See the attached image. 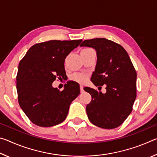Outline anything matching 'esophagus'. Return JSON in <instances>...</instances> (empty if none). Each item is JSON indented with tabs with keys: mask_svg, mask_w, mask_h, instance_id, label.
Instances as JSON below:
<instances>
[{
	"mask_svg": "<svg viewBox=\"0 0 157 157\" xmlns=\"http://www.w3.org/2000/svg\"><path fill=\"white\" fill-rule=\"evenodd\" d=\"M80 91H81V93L84 91V86H82V85H80Z\"/></svg>",
	"mask_w": 157,
	"mask_h": 157,
	"instance_id": "esophagus-1",
	"label": "esophagus"
}]
</instances>
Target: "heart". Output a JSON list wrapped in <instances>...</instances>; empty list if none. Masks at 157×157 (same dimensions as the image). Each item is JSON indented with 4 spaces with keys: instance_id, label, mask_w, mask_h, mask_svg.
I'll list each match as a JSON object with an SVG mask.
<instances>
[{
    "instance_id": "heart-1",
    "label": "heart",
    "mask_w": 157,
    "mask_h": 157,
    "mask_svg": "<svg viewBox=\"0 0 157 157\" xmlns=\"http://www.w3.org/2000/svg\"><path fill=\"white\" fill-rule=\"evenodd\" d=\"M71 79L79 83H84L86 81L87 75L82 73H75L71 76Z\"/></svg>"
}]
</instances>
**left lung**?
<instances>
[{"mask_svg": "<svg viewBox=\"0 0 157 157\" xmlns=\"http://www.w3.org/2000/svg\"><path fill=\"white\" fill-rule=\"evenodd\" d=\"M80 46L96 50L97 63L91 80L95 86L106 84L107 92L84 87L91 95L86 105L89 121L103 129L116 128L132 112L136 98V72L124 48L109 39H87ZM101 87V86H99Z\"/></svg>", "mask_w": 157, "mask_h": 157, "instance_id": "left-lung-1", "label": "left lung"}]
</instances>
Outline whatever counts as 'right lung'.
<instances>
[{
  "instance_id": "obj_1",
  "label": "right lung",
  "mask_w": 157,
  "mask_h": 157,
  "mask_svg": "<svg viewBox=\"0 0 157 157\" xmlns=\"http://www.w3.org/2000/svg\"><path fill=\"white\" fill-rule=\"evenodd\" d=\"M82 41L51 40L34 44L21 60L17 76L18 100L32 123L46 127L66 119L71 103L80 93L79 86L68 81L59 91L53 88L52 82L57 78H65L66 57Z\"/></svg>"
}]
</instances>
